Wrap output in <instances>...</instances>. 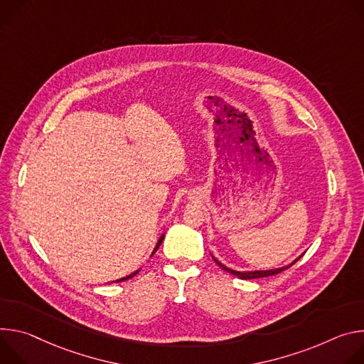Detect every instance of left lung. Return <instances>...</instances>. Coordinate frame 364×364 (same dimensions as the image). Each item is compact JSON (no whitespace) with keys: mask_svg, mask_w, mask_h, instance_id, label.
<instances>
[{"mask_svg":"<svg viewBox=\"0 0 364 364\" xmlns=\"http://www.w3.org/2000/svg\"><path fill=\"white\" fill-rule=\"evenodd\" d=\"M302 256H299L298 259H295L291 264H288V266H284V267H277V269H269V270H252V272H238V270H232V269H230V267H227V266H224L221 262H218L214 256H213V259H214V262L223 269V270H225V272H228V273H231V274H234V276H237V277H240V279H257V277H266V276H272V274H277V273H280L282 270H285V269H288V267H291L292 264H295L299 259H301Z\"/></svg>","mask_w":364,"mask_h":364,"instance_id":"1","label":"left lung"}]
</instances>
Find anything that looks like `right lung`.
<instances>
[{"label":"right lung","mask_w":364,"mask_h":364,"mask_svg":"<svg viewBox=\"0 0 364 364\" xmlns=\"http://www.w3.org/2000/svg\"><path fill=\"white\" fill-rule=\"evenodd\" d=\"M164 238H165V234H161V237L157 240V243H156V247H154V250H153V253H151V256L156 253V250L159 249V246L161 245V241H164ZM140 270V269H139ZM139 270H136V272H133V273H130L129 276H126V277H121V279H118L117 282H123V280H127V279H130V277H133V276H136L137 273H139Z\"/></svg>","instance_id":"obj_1"}]
</instances>
